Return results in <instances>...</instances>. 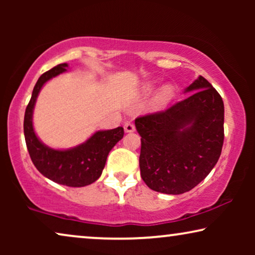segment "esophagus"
<instances>
[{"instance_id":"1","label":"esophagus","mask_w":255,"mask_h":255,"mask_svg":"<svg viewBox=\"0 0 255 255\" xmlns=\"http://www.w3.org/2000/svg\"><path fill=\"white\" fill-rule=\"evenodd\" d=\"M124 130L125 132H128V133H131V132H133L135 130V128L131 122H128V123L124 124Z\"/></svg>"}]
</instances>
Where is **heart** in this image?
<instances>
[{
    "label": "heart",
    "mask_w": 255,
    "mask_h": 255,
    "mask_svg": "<svg viewBox=\"0 0 255 255\" xmlns=\"http://www.w3.org/2000/svg\"><path fill=\"white\" fill-rule=\"evenodd\" d=\"M147 90H148V92H152L153 87H148ZM170 96H172V89H170V88H163L161 90V93H160L159 99L161 101H166V100H168Z\"/></svg>",
    "instance_id": "1"
}]
</instances>
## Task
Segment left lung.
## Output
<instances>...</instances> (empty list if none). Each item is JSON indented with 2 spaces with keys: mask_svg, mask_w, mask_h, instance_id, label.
<instances>
[{
  "mask_svg": "<svg viewBox=\"0 0 255 255\" xmlns=\"http://www.w3.org/2000/svg\"><path fill=\"white\" fill-rule=\"evenodd\" d=\"M190 94L167 109L135 118L141 137V179L162 194L187 193L211 172L224 141V103L211 83L198 76Z\"/></svg>",
  "mask_w": 255,
  "mask_h": 255,
  "instance_id": "obj_1",
  "label": "left lung"
}]
</instances>
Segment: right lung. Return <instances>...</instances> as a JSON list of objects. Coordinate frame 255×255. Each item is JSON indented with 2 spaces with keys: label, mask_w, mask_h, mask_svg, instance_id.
<instances>
[{
  "label": "right lung",
  "mask_w": 255,
  "mask_h": 255,
  "mask_svg": "<svg viewBox=\"0 0 255 255\" xmlns=\"http://www.w3.org/2000/svg\"><path fill=\"white\" fill-rule=\"evenodd\" d=\"M67 68V64L57 65L38 79L24 116V135L31 160L45 177L67 187H85L101 176L108 154L123 138L124 128L96 131L85 142L67 149L48 147L37 137L32 120L37 97L45 83Z\"/></svg>",
  "instance_id": "right-lung-1"
}]
</instances>
